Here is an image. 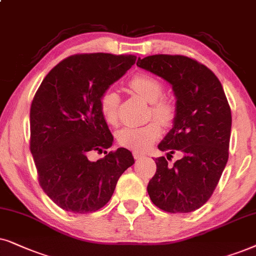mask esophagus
I'll return each instance as SVG.
<instances>
[{"mask_svg": "<svg viewBox=\"0 0 256 256\" xmlns=\"http://www.w3.org/2000/svg\"><path fill=\"white\" fill-rule=\"evenodd\" d=\"M132 154H134V159H142V156H144V154H142V153L138 152V151H134V152H132Z\"/></svg>", "mask_w": 256, "mask_h": 256, "instance_id": "34e87169", "label": "esophagus"}]
</instances>
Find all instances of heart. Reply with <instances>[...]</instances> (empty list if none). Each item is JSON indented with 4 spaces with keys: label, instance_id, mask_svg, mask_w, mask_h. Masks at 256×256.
<instances>
[{
    "label": "heart",
    "instance_id": "heart-1",
    "mask_svg": "<svg viewBox=\"0 0 256 256\" xmlns=\"http://www.w3.org/2000/svg\"><path fill=\"white\" fill-rule=\"evenodd\" d=\"M128 86L132 92L150 103L148 116L151 120L142 126H126L116 134L118 144L134 151H145L162 136V125H171L174 120L176 108L173 102L164 97V85L158 78L148 74H139L128 82ZM119 94L114 90L104 91L100 98V111L106 124L116 126L119 120ZM160 121L158 122V120Z\"/></svg>",
    "mask_w": 256,
    "mask_h": 256
}]
</instances>
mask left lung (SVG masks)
I'll list each match as a JSON object with an SVG mask.
<instances>
[{
	"instance_id": "8db88e82",
	"label": "left lung",
	"mask_w": 256,
	"mask_h": 256,
	"mask_svg": "<svg viewBox=\"0 0 256 256\" xmlns=\"http://www.w3.org/2000/svg\"><path fill=\"white\" fill-rule=\"evenodd\" d=\"M137 66L172 85L174 124L158 148L168 151V158L176 150L184 154L173 166L156 159L148 196L165 212H193L212 196L228 160L232 114L222 85L206 66L182 54H152Z\"/></svg>"
}]
</instances>
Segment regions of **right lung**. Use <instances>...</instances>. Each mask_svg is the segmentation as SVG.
I'll return each mask as SVG.
<instances>
[{
	"instance_id": "add662e5",
	"label": "right lung",
	"mask_w": 256,
	"mask_h": 256,
	"mask_svg": "<svg viewBox=\"0 0 256 256\" xmlns=\"http://www.w3.org/2000/svg\"><path fill=\"white\" fill-rule=\"evenodd\" d=\"M134 54H77L50 70L30 106V151L40 186L66 212L92 213L108 202L125 170L134 164L124 148L97 162L114 137L100 98L136 63Z\"/></svg>"
}]
</instances>
